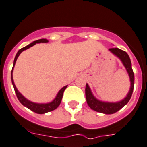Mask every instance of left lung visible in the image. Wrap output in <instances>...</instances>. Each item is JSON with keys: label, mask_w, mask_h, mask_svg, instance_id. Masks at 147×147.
Segmentation results:
<instances>
[{"label": "left lung", "mask_w": 147, "mask_h": 147, "mask_svg": "<svg viewBox=\"0 0 147 147\" xmlns=\"http://www.w3.org/2000/svg\"><path fill=\"white\" fill-rule=\"evenodd\" d=\"M109 51L115 54V56L119 57V59H121L122 63L125 65V67L127 69V73L130 76V80H131V88H130V91L127 96L123 100L120 101L118 102H105L99 101L96 100L94 96H93L92 93L90 91V89L89 88L88 84H86L85 88V95H86V100L88 102V106L91 108L93 110L98 112V113H104V114H113V113H116L119 110H120L123 107L127 104L130 99L131 97L132 93L134 90V71L131 68V62L129 56L125 51L120 50V49L117 48H109Z\"/></svg>", "instance_id": "8db88e82"}]
</instances>
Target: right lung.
I'll use <instances>...</instances> for the list:
<instances>
[{
    "mask_svg": "<svg viewBox=\"0 0 147 147\" xmlns=\"http://www.w3.org/2000/svg\"><path fill=\"white\" fill-rule=\"evenodd\" d=\"M47 42H48V40H47V39H40V40H35V41H34V42L31 43L30 45H27L26 47H24L20 49V51L17 52L16 55L15 59H14V62H13V69H12V71H11L12 84H13V85L14 90H15V93L16 94V96H17L18 100H20V102H21L23 106H25V107H27L28 109H29L30 110L34 112V113H38V114H44V113H48V112H51V111L54 110V109H56L57 107H59V105L60 104V102H61L62 98H63V92H64V90H65V88H67V85L65 86V87H63L61 90H59L58 94H57V96H56V98H55L51 102L46 103V104L34 103V102H31V101L28 100L27 99L25 98L22 94L18 91V90L16 89V85L14 84L13 79V75H12V73H13V67H14V65H15L16 61L18 57L20 56V54L22 53V51L26 50V49L29 48V47H32L33 45L37 44V43H47Z\"/></svg>",
    "mask_w": 147,
    "mask_h": 147,
    "instance_id": "1",
    "label": "right lung"
}]
</instances>
